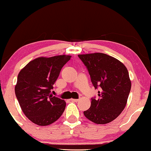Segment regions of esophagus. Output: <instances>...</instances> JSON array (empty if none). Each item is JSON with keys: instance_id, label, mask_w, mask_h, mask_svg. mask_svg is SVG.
Masks as SVG:
<instances>
[{"instance_id": "obj_1", "label": "esophagus", "mask_w": 151, "mask_h": 151, "mask_svg": "<svg viewBox=\"0 0 151 151\" xmlns=\"http://www.w3.org/2000/svg\"><path fill=\"white\" fill-rule=\"evenodd\" d=\"M70 101H73V102H77L78 100V99H71Z\"/></svg>"}]
</instances>
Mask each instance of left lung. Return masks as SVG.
Returning a JSON list of instances; mask_svg holds the SVG:
<instances>
[{
	"label": "left lung",
	"instance_id": "left-lung-1",
	"mask_svg": "<svg viewBox=\"0 0 151 151\" xmlns=\"http://www.w3.org/2000/svg\"><path fill=\"white\" fill-rule=\"evenodd\" d=\"M78 56L88 68L95 89L101 88L98 92L99 98H92L84 116L96 124H107L115 120L127 105L131 88L128 70L121 61L108 55L95 52Z\"/></svg>",
	"mask_w": 151,
	"mask_h": 151
}]
</instances>
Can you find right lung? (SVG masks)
<instances>
[{"label": "right lung", "mask_w": 151, "mask_h": 151, "mask_svg": "<svg viewBox=\"0 0 151 151\" xmlns=\"http://www.w3.org/2000/svg\"><path fill=\"white\" fill-rule=\"evenodd\" d=\"M70 55L41 57L27 63L18 75L15 93L24 115L39 126H47L58 120L65 102L52 96L51 90Z\"/></svg>", "instance_id": "right-lung-1"}]
</instances>
